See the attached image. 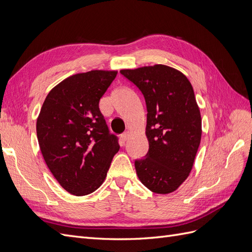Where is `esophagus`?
Here are the masks:
<instances>
[{"label":"esophagus","instance_id":"obj_1","mask_svg":"<svg viewBox=\"0 0 252 252\" xmlns=\"http://www.w3.org/2000/svg\"><path fill=\"white\" fill-rule=\"evenodd\" d=\"M128 138H129V131H126L123 134H121V140L123 142H126L128 140Z\"/></svg>","mask_w":252,"mask_h":252}]
</instances>
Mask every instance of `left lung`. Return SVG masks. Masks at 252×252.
I'll use <instances>...</instances> for the list:
<instances>
[{"label":"left lung","instance_id":"left-lung-1","mask_svg":"<svg viewBox=\"0 0 252 252\" xmlns=\"http://www.w3.org/2000/svg\"><path fill=\"white\" fill-rule=\"evenodd\" d=\"M120 73L141 91L147 108L149 149L136 158V174L151 191L177 190L192 169L202 135L193 88L184 74L165 65L124 69Z\"/></svg>","mask_w":252,"mask_h":252}]
</instances>
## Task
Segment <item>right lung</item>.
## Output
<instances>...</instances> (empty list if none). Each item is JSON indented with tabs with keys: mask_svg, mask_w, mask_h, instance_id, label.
Listing matches in <instances>:
<instances>
[{
	"mask_svg": "<svg viewBox=\"0 0 252 252\" xmlns=\"http://www.w3.org/2000/svg\"><path fill=\"white\" fill-rule=\"evenodd\" d=\"M117 71L71 75L50 90L36 121L40 149L66 191L86 195L102 185L120 149L98 108Z\"/></svg>",
	"mask_w": 252,
	"mask_h": 252,
	"instance_id": "right-lung-1",
	"label": "right lung"
}]
</instances>
